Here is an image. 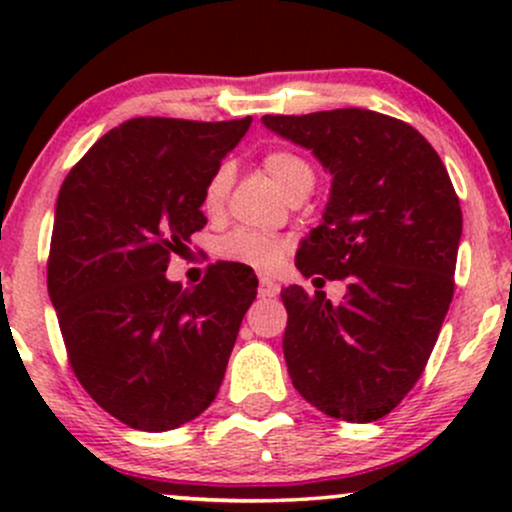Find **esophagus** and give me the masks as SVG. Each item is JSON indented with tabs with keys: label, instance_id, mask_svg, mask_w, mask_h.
I'll return each instance as SVG.
<instances>
[{
	"label": "esophagus",
	"instance_id": "34e87169",
	"mask_svg": "<svg viewBox=\"0 0 512 512\" xmlns=\"http://www.w3.org/2000/svg\"><path fill=\"white\" fill-rule=\"evenodd\" d=\"M257 293H260V298H267V296H274L276 293V284L269 276H260V286H257Z\"/></svg>",
	"mask_w": 512,
	"mask_h": 512
}]
</instances>
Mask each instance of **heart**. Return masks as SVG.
<instances>
[{"mask_svg": "<svg viewBox=\"0 0 512 512\" xmlns=\"http://www.w3.org/2000/svg\"><path fill=\"white\" fill-rule=\"evenodd\" d=\"M264 170L269 173L276 185L281 187L286 197H291L293 192H298L301 187H313L315 173L310 168V163L293 151H269L262 161ZM228 185H231V168L223 163L211 173V178L204 185V209L207 211H219L223 199H226ZM286 250H289V240L279 236H269V233L250 231V228H238V231L228 233L219 240V252L221 260L243 264V267L252 269H269L279 267L284 260Z\"/></svg>", "mask_w": 512, "mask_h": 512, "instance_id": "heart-1", "label": "heart"}]
</instances>
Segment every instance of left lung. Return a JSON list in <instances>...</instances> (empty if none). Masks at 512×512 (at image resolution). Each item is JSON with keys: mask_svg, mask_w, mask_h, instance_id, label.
<instances>
[{"mask_svg": "<svg viewBox=\"0 0 512 512\" xmlns=\"http://www.w3.org/2000/svg\"><path fill=\"white\" fill-rule=\"evenodd\" d=\"M269 132L303 146L332 175L317 228L296 267L346 279L344 301L281 289L291 383L332 419L368 424L402 402L424 373L452 301L462 211L433 146L373 110L264 115Z\"/></svg>", "mask_w": 512, "mask_h": 512, "instance_id": "obj_1", "label": "left lung"}]
</instances>
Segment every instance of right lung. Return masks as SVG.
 Here are the masks:
<instances>
[{
	"instance_id": "add662e5",
	"label": "right lung",
	"mask_w": 512,
	"mask_h": 512,
	"mask_svg": "<svg viewBox=\"0 0 512 512\" xmlns=\"http://www.w3.org/2000/svg\"><path fill=\"white\" fill-rule=\"evenodd\" d=\"M252 117H134L110 129L60 187L48 293L84 390L137 431L197 419L219 392L257 279L219 262L202 284L166 276L204 228V185Z\"/></svg>"
}]
</instances>
